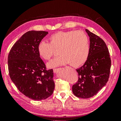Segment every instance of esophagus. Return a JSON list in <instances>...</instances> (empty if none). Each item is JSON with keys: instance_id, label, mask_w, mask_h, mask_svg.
<instances>
[{"instance_id": "34e87169", "label": "esophagus", "mask_w": 121, "mask_h": 121, "mask_svg": "<svg viewBox=\"0 0 121 121\" xmlns=\"http://www.w3.org/2000/svg\"><path fill=\"white\" fill-rule=\"evenodd\" d=\"M59 69H60L59 68H54V69H53V71H54V72L56 73V72L57 71H59Z\"/></svg>"}]
</instances>
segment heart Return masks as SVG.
<instances>
[{
	"label": "heart",
	"instance_id": "obj_1",
	"mask_svg": "<svg viewBox=\"0 0 121 121\" xmlns=\"http://www.w3.org/2000/svg\"><path fill=\"white\" fill-rule=\"evenodd\" d=\"M50 43L41 41L38 47V53L45 60H49L58 49L60 56L48 63L53 68L69 63L73 67H79L88 58L90 47L88 36L84 32L76 30L59 31L51 35Z\"/></svg>",
	"mask_w": 121,
	"mask_h": 121
}]
</instances>
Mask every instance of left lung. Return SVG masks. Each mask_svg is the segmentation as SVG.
Wrapping results in <instances>:
<instances>
[{
  "label": "left lung",
  "mask_w": 121,
  "mask_h": 121,
  "mask_svg": "<svg viewBox=\"0 0 121 121\" xmlns=\"http://www.w3.org/2000/svg\"><path fill=\"white\" fill-rule=\"evenodd\" d=\"M90 39V52L86 62L76 70L77 82L72 92L79 98H88L96 95L108 81L111 67L110 54L102 39L86 29Z\"/></svg>",
  "instance_id": "1"
}]
</instances>
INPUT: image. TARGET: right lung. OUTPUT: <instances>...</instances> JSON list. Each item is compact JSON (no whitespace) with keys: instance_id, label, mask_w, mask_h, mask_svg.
I'll list each match as a JSON object with an SVG mask.
<instances>
[{"instance_id":"1","label":"right lung","mask_w":121,"mask_h":121,"mask_svg":"<svg viewBox=\"0 0 121 121\" xmlns=\"http://www.w3.org/2000/svg\"><path fill=\"white\" fill-rule=\"evenodd\" d=\"M48 32L31 30L16 42L8 56L9 75L21 93L35 100L50 97L55 85L53 69H47L38 51L39 43Z\"/></svg>"}]
</instances>
